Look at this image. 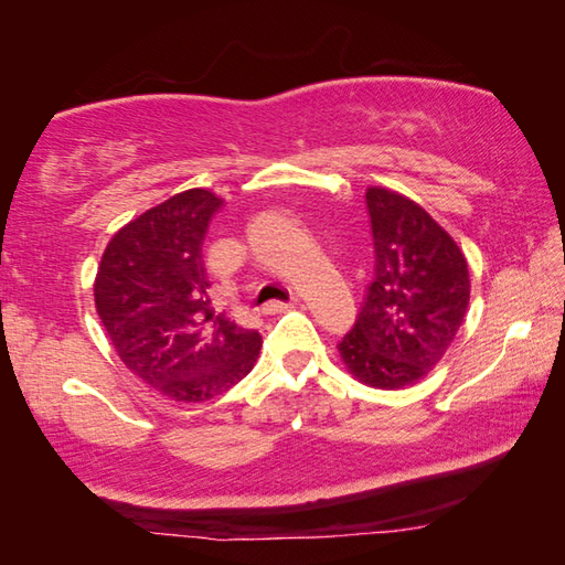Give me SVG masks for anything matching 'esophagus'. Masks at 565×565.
Here are the masks:
<instances>
[{"mask_svg": "<svg viewBox=\"0 0 565 565\" xmlns=\"http://www.w3.org/2000/svg\"><path fill=\"white\" fill-rule=\"evenodd\" d=\"M294 303H296V299H291V301H269L264 306V313H281L286 309H291Z\"/></svg>", "mask_w": 565, "mask_h": 565, "instance_id": "obj_1", "label": "esophagus"}]
</instances>
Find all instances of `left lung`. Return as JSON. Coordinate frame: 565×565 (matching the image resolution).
Masks as SVG:
<instances>
[{
  "label": "left lung",
  "mask_w": 565,
  "mask_h": 565,
  "mask_svg": "<svg viewBox=\"0 0 565 565\" xmlns=\"http://www.w3.org/2000/svg\"><path fill=\"white\" fill-rule=\"evenodd\" d=\"M366 212L374 279L339 351L363 384L398 388L426 376L461 329L468 264L454 238L396 191L369 189Z\"/></svg>",
  "instance_id": "8db88e82"
}]
</instances>
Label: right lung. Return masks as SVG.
Returning <instances> with one entry per match:
<instances>
[{"label":"right lung","instance_id":"obj_1","mask_svg":"<svg viewBox=\"0 0 565 565\" xmlns=\"http://www.w3.org/2000/svg\"><path fill=\"white\" fill-rule=\"evenodd\" d=\"M222 199L189 189L134 218L102 256L94 301L131 374L174 401L202 404L238 384L259 331L214 317L204 236Z\"/></svg>","mask_w":565,"mask_h":565}]
</instances>
